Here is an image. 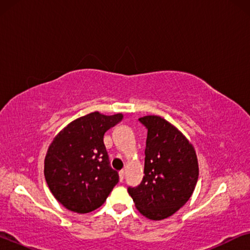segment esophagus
<instances>
[{"mask_svg": "<svg viewBox=\"0 0 250 250\" xmlns=\"http://www.w3.org/2000/svg\"><path fill=\"white\" fill-rule=\"evenodd\" d=\"M119 177H120V181H121V182L125 180V170L119 171Z\"/></svg>", "mask_w": 250, "mask_h": 250, "instance_id": "34e87169", "label": "esophagus"}]
</instances>
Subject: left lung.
Instances as JSON below:
<instances>
[{
	"label": "left lung",
	"instance_id": "obj_1",
	"mask_svg": "<svg viewBox=\"0 0 250 250\" xmlns=\"http://www.w3.org/2000/svg\"><path fill=\"white\" fill-rule=\"evenodd\" d=\"M139 121L147 130L145 176L128 193L143 216L160 221L189 200L198 180L197 159L188 139L166 119L146 116Z\"/></svg>",
	"mask_w": 250,
	"mask_h": 250
}]
</instances>
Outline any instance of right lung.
Wrapping results in <instances>:
<instances>
[{"instance_id": "1", "label": "right lung", "mask_w": 250, "mask_h": 250, "mask_svg": "<svg viewBox=\"0 0 250 250\" xmlns=\"http://www.w3.org/2000/svg\"><path fill=\"white\" fill-rule=\"evenodd\" d=\"M121 119L120 113L91 112L70 122L49 146L45 179L67 209L84 214L99 208L119 182L118 172L110 167L104 137Z\"/></svg>"}]
</instances>
